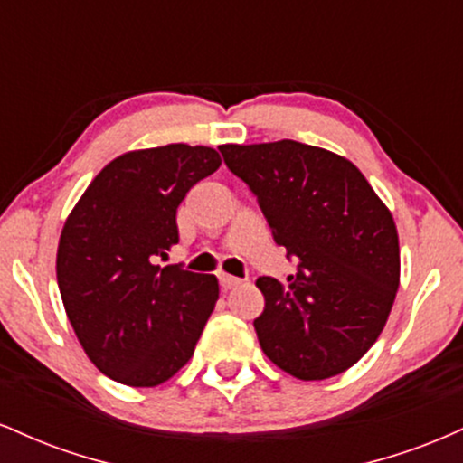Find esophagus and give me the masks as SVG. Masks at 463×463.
<instances>
[{
    "instance_id": "obj_1",
    "label": "esophagus",
    "mask_w": 463,
    "mask_h": 463,
    "mask_svg": "<svg viewBox=\"0 0 463 463\" xmlns=\"http://www.w3.org/2000/svg\"><path fill=\"white\" fill-rule=\"evenodd\" d=\"M243 280L237 279V276H231V274H220V285L224 287V289H232V287L241 285Z\"/></svg>"
}]
</instances>
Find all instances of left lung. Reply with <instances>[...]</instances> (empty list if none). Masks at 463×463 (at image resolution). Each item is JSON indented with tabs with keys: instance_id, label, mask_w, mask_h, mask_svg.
Returning a JSON list of instances; mask_svg holds the SVG:
<instances>
[{
	"instance_id": "8db88e82",
	"label": "left lung",
	"mask_w": 463,
	"mask_h": 463,
	"mask_svg": "<svg viewBox=\"0 0 463 463\" xmlns=\"http://www.w3.org/2000/svg\"><path fill=\"white\" fill-rule=\"evenodd\" d=\"M257 195L279 246L298 259L280 285L261 276L254 320L272 364L302 381L348 370L383 331L401 285L398 231L385 202L346 156L291 139L220 146Z\"/></svg>"
}]
</instances>
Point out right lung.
Returning <instances> with one entry per match:
<instances>
[{
    "mask_svg": "<svg viewBox=\"0 0 463 463\" xmlns=\"http://www.w3.org/2000/svg\"><path fill=\"white\" fill-rule=\"evenodd\" d=\"M222 165L206 146L132 150L91 180L62 226L56 279L80 346L102 374L156 387L194 357L220 298L213 274L156 265L178 243L176 209Z\"/></svg>",
    "mask_w": 463,
    "mask_h": 463,
    "instance_id": "add662e5",
    "label": "right lung"
}]
</instances>
